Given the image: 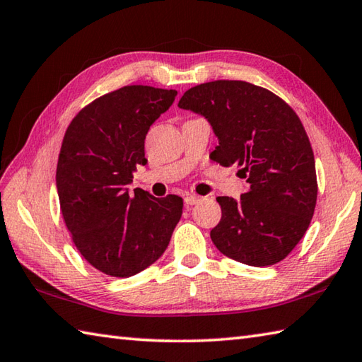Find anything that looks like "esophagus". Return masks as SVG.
Instances as JSON below:
<instances>
[{"mask_svg":"<svg viewBox=\"0 0 362 362\" xmlns=\"http://www.w3.org/2000/svg\"><path fill=\"white\" fill-rule=\"evenodd\" d=\"M201 201H202V197L197 196V194H187L185 196V204L187 205H194V204L201 202Z\"/></svg>","mask_w":362,"mask_h":362,"instance_id":"esophagus-1","label":"esophagus"}]
</instances>
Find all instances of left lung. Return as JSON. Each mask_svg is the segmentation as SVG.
I'll list each match as a JSON object with an SVG mask.
<instances>
[{
  "mask_svg": "<svg viewBox=\"0 0 362 362\" xmlns=\"http://www.w3.org/2000/svg\"><path fill=\"white\" fill-rule=\"evenodd\" d=\"M179 106L214 127L219 144L210 158L238 165L250 183L240 201L216 197L221 221L210 232L211 242L246 265L286 259L309 228L318 191L314 152L300 117L272 90L238 80L191 88Z\"/></svg>",
  "mask_w": 362,
  "mask_h": 362,
  "instance_id": "left-lung-1",
  "label": "left lung"
}]
</instances>
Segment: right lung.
I'll return each instance as SVG.
<instances>
[{
    "label": "right lung",
    "mask_w": 362,
    "mask_h": 362,
    "mask_svg": "<svg viewBox=\"0 0 362 362\" xmlns=\"http://www.w3.org/2000/svg\"><path fill=\"white\" fill-rule=\"evenodd\" d=\"M175 95L124 86L84 106L64 134L56 168L64 223L81 256L108 276L130 278L158 260L182 216L179 196L127 189L136 166L147 163L148 129Z\"/></svg>",
    "instance_id": "add662e5"
}]
</instances>
